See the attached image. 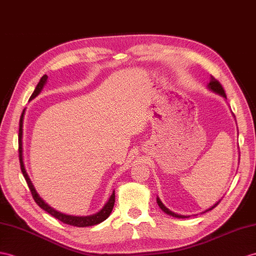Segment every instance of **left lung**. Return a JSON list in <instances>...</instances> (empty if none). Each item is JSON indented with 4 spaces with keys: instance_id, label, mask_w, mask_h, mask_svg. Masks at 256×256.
<instances>
[{
    "instance_id": "obj_1",
    "label": "left lung",
    "mask_w": 256,
    "mask_h": 256,
    "mask_svg": "<svg viewBox=\"0 0 256 256\" xmlns=\"http://www.w3.org/2000/svg\"><path fill=\"white\" fill-rule=\"evenodd\" d=\"M208 89H210V90H212L213 92L218 93V94L222 96V98H227V96H226V93H225V90H224V88H222V86L220 84V81H218L217 79H215L213 76H210V84H208ZM156 201H158V206H160L162 210H163L166 214L170 215V216H172V217H176V218H186V216H182V215H178V214L172 213V210H168V208L165 206V205L160 202V200L158 198H156ZM218 203H220V201H218L217 203H215V204L213 205V206L210 208L208 210H206L205 212H208V210H213L215 206H217ZM205 212H204V213H205Z\"/></svg>"
}]
</instances>
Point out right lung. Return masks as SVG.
I'll use <instances>...</instances> for the list:
<instances>
[{"instance_id": "add662e5", "label": "right lung", "mask_w": 256, "mask_h": 256, "mask_svg": "<svg viewBox=\"0 0 256 256\" xmlns=\"http://www.w3.org/2000/svg\"><path fill=\"white\" fill-rule=\"evenodd\" d=\"M46 79H48L46 74H44V76H43L40 79L39 84H36L34 93L30 96V100L34 98L36 96L39 94V93L42 90V88H43V86H44L46 82ZM24 110H22V116H20V132H18V151H20V162L22 172L24 179H26L29 189L31 191V194H32L34 200L36 201V203L38 204L42 210H44L46 212H48V214H51L53 217H55L56 220H58L62 222L67 224V225H70V226L89 227V226L98 225V224L104 222L110 215L112 210H113V208H114V204H115V191L112 193L110 200L106 202V204L104 205L103 208L101 210L98 212L96 214L89 215V216H72V215H66V214H63V213H60V212L55 210L54 208H52L51 206H50V205H48L39 196V194H38V193H36V191L34 189L32 182H31L29 176L27 175V172H26V170H24V160H22V120H24Z\"/></svg>"}]
</instances>
